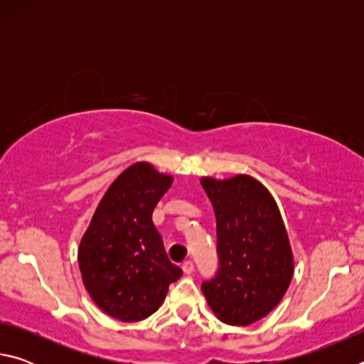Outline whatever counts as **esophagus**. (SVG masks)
I'll return each instance as SVG.
<instances>
[{"label":"esophagus","mask_w":364,"mask_h":364,"mask_svg":"<svg viewBox=\"0 0 364 364\" xmlns=\"http://www.w3.org/2000/svg\"><path fill=\"white\" fill-rule=\"evenodd\" d=\"M181 268H183V271H184V273H186V274L193 273V271H194V263H193V260H186V262H184Z\"/></svg>","instance_id":"esophagus-1"}]
</instances>
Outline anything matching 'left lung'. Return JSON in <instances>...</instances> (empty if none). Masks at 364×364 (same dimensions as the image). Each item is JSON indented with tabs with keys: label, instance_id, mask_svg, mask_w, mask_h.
Listing matches in <instances>:
<instances>
[{
	"label": "left lung",
	"instance_id": "8db88e82",
	"mask_svg": "<svg viewBox=\"0 0 364 364\" xmlns=\"http://www.w3.org/2000/svg\"><path fill=\"white\" fill-rule=\"evenodd\" d=\"M217 218L218 268L202 282L208 305L221 321L249 326L284 297L294 258L278 205L254 178H202Z\"/></svg>",
	"mask_w": 364,
	"mask_h": 364
}]
</instances>
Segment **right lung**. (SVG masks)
I'll return each mask as SVG.
<instances>
[{
	"mask_svg": "<svg viewBox=\"0 0 364 364\" xmlns=\"http://www.w3.org/2000/svg\"><path fill=\"white\" fill-rule=\"evenodd\" d=\"M173 178L139 162L110 184L78 250L85 287L109 316L133 323L162 305L180 267L168 260L152 212Z\"/></svg>",
	"mask_w": 364,
	"mask_h": 364,
	"instance_id": "1",
	"label": "right lung"
}]
</instances>
